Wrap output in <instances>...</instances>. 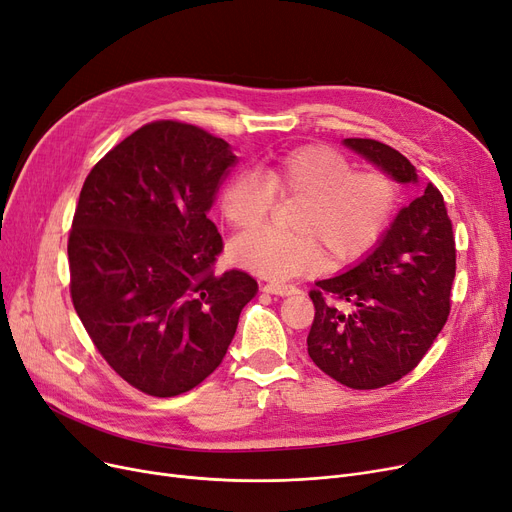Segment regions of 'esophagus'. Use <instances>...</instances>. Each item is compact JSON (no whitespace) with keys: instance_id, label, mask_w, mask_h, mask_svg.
<instances>
[{"instance_id":"34e87169","label":"esophagus","mask_w":512,"mask_h":512,"mask_svg":"<svg viewBox=\"0 0 512 512\" xmlns=\"http://www.w3.org/2000/svg\"><path fill=\"white\" fill-rule=\"evenodd\" d=\"M263 291L265 293H272V295H280V297H288V295H297L301 293V288L295 284H280V282H268L263 284Z\"/></svg>"}]
</instances>
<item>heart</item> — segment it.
I'll return each mask as SVG.
<instances>
[{"label":"heart","mask_w":512,"mask_h":512,"mask_svg":"<svg viewBox=\"0 0 512 512\" xmlns=\"http://www.w3.org/2000/svg\"><path fill=\"white\" fill-rule=\"evenodd\" d=\"M280 198H299L291 228H263L232 242V257L259 276L293 278L366 257L387 234L399 192L393 177L355 169L343 152L307 144L276 154L259 171H236L221 190V213L236 230L261 226Z\"/></svg>","instance_id":"1"}]
</instances>
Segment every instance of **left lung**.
Returning a JSON list of instances; mask_svg holds the SVG:
<instances>
[{
	"mask_svg": "<svg viewBox=\"0 0 512 512\" xmlns=\"http://www.w3.org/2000/svg\"><path fill=\"white\" fill-rule=\"evenodd\" d=\"M345 146L393 180L416 182L395 148L370 138ZM456 240L441 192L427 184L399 211L383 240L349 272L316 282L307 353L330 379L351 389H379L425 358L450 316Z\"/></svg>",
	"mask_w": 512,
	"mask_h": 512,
	"instance_id": "1",
	"label": "left lung"
}]
</instances>
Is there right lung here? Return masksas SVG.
<instances>
[{
	"label": "right lung",
	"mask_w": 512,
	"mask_h": 512,
	"mask_svg": "<svg viewBox=\"0 0 512 512\" xmlns=\"http://www.w3.org/2000/svg\"><path fill=\"white\" fill-rule=\"evenodd\" d=\"M236 157L182 121H152L85 177L69 234L71 299L123 381L154 397L201 385L221 364L257 280L215 274L224 251L207 211Z\"/></svg>",
	"instance_id": "add662e5"
}]
</instances>
